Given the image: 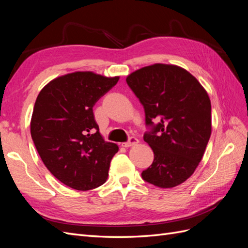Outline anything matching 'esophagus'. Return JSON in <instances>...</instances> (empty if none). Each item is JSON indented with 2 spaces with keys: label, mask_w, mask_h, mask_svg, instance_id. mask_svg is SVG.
I'll list each match as a JSON object with an SVG mask.
<instances>
[{
  "label": "esophagus",
  "mask_w": 248,
  "mask_h": 248,
  "mask_svg": "<svg viewBox=\"0 0 248 248\" xmlns=\"http://www.w3.org/2000/svg\"><path fill=\"white\" fill-rule=\"evenodd\" d=\"M138 142H139V140H138L136 137H130V138H129V140H128V141L123 142L122 146H123V147H125V148H128V147H131V146L137 145Z\"/></svg>",
  "instance_id": "1"
}]
</instances>
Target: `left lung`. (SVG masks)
<instances>
[{"label": "left lung", "instance_id": "1", "mask_svg": "<svg viewBox=\"0 0 248 248\" xmlns=\"http://www.w3.org/2000/svg\"><path fill=\"white\" fill-rule=\"evenodd\" d=\"M126 81L145 108L150 131L144 140L154 152L153 163L142 170L141 178L160 188L185 182L198 168L211 136L207 91L176 65L142 67Z\"/></svg>", "mask_w": 248, "mask_h": 248}]
</instances>
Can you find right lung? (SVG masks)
Here are the masks:
<instances>
[{
	"instance_id": "obj_1",
	"label": "right lung",
	"mask_w": 248,
	"mask_h": 248,
	"mask_svg": "<svg viewBox=\"0 0 248 248\" xmlns=\"http://www.w3.org/2000/svg\"><path fill=\"white\" fill-rule=\"evenodd\" d=\"M119 78L77 71L52 79L37 96L31 119L35 147L51 174L73 189L107 181L119 147L103 140L93 107Z\"/></svg>"
}]
</instances>
